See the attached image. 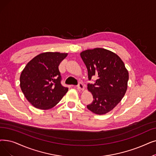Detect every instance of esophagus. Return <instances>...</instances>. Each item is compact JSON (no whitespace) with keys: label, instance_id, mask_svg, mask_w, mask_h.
<instances>
[{"label":"esophagus","instance_id":"34e87169","mask_svg":"<svg viewBox=\"0 0 156 156\" xmlns=\"http://www.w3.org/2000/svg\"><path fill=\"white\" fill-rule=\"evenodd\" d=\"M77 88H78V89L81 90H83L84 89H85L82 83H80L77 85Z\"/></svg>","mask_w":156,"mask_h":156}]
</instances>
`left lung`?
Here are the masks:
<instances>
[{
	"mask_svg": "<svg viewBox=\"0 0 156 156\" xmlns=\"http://www.w3.org/2000/svg\"><path fill=\"white\" fill-rule=\"evenodd\" d=\"M89 79L96 76L87 89L93 96L92 103L87 107L97 115H104L115 107L127 89L129 73L122 59L114 52L102 48L86 50L80 53Z\"/></svg>",
	"mask_w": 156,
	"mask_h": 156,
	"instance_id": "1",
	"label": "left lung"
}]
</instances>
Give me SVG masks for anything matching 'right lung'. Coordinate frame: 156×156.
<instances>
[{"mask_svg": "<svg viewBox=\"0 0 156 156\" xmlns=\"http://www.w3.org/2000/svg\"><path fill=\"white\" fill-rule=\"evenodd\" d=\"M67 53H40L27 64L20 74V88L29 102L40 110L57 105L68 91L60 83L58 66Z\"/></svg>", "mask_w": 156, "mask_h": 156, "instance_id": "obj_1", "label": "right lung"}]
</instances>
